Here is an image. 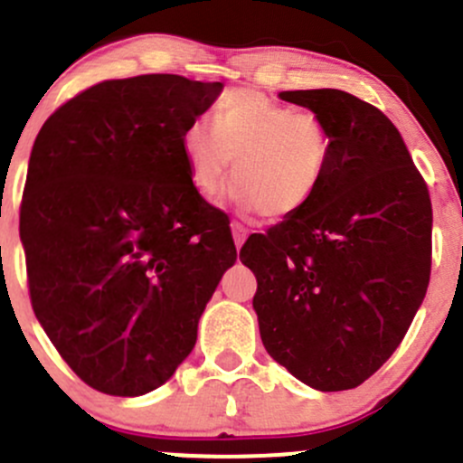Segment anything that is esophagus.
<instances>
[{"label":"esophagus","instance_id":"34e87169","mask_svg":"<svg viewBox=\"0 0 463 463\" xmlns=\"http://www.w3.org/2000/svg\"><path fill=\"white\" fill-rule=\"evenodd\" d=\"M231 231H232V240H235V246L237 249H241L246 241V237H249V231H246V228L237 222L231 223Z\"/></svg>","mask_w":463,"mask_h":463}]
</instances>
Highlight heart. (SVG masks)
Here are the masks:
<instances>
[{"label":"heart","instance_id":"1","mask_svg":"<svg viewBox=\"0 0 463 463\" xmlns=\"http://www.w3.org/2000/svg\"><path fill=\"white\" fill-rule=\"evenodd\" d=\"M193 188L205 199L232 175L231 199L266 219H288L318 194L331 156V134L314 111H296L253 89L226 93L214 125L193 120L181 137Z\"/></svg>","mask_w":463,"mask_h":463}]
</instances>
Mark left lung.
Returning <instances> with one entry per match:
<instances>
[{"label": "left lung", "mask_w": 463, "mask_h": 463, "mask_svg": "<svg viewBox=\"0 0 463 463\" xmlns=\"http://www.w3.org/2000/svg\"><path fill=\"white\" fill-rule=\"evenodd\" d=\"M279 98L325 120L329 167L309 205L250 235L240 260L258 278L270 358L318 392L352 390L394 354L426 298L430 194L374 105L340 89Z\"/></svg>", "instance_id": "left-lung-1"}]
</instances>
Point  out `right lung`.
Masks as SVG:
<instances>
[{"label": "right lung", "mask_w": 463, "mask_h": 463, "mask_svg": "<svg viewBox=\"0 0 463 463\" xmlns=\"http://www.w3.org/2000/svg\"><path fill=\"white\" fill-rule=\"evenodd\" d=\"M222 82L105 80L37 134L20 210L35 318L93 390L141 396L188 358L237 250L190 181L181 137Z\"/></svg>", "instance_id": "right-lung-1"}]
</instances>
